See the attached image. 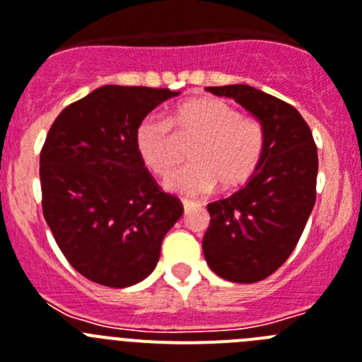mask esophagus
<instances>
[{
	"label": "esophagus",
	"instance_id": "1",
	"mask_svg": "<svg viewBox=\"0 0 362 362\" xmlns=\"http://www.w3.org/2000/svg\"><path fill=\"white\" fill-rule=\"evenodd\" d=\"M182 206H184V213H185V215H189L191 209H193V207H197V204L189 202V200H184V202H182Z\"/></svg>",
	"mask_w": 362,
	"mask_h": 362
}]
</instances>
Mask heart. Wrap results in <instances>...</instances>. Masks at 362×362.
<instances>
[{
  "label": "heart",
  "mask_w": 362,
  "mask_h": 362,
  "mask_svg": "<svg viewBox=\"0 0 362 362\" xmlns=\"http://www.w3.org/2000/svg\"><path fill=\"white\" fill-rule=\"evenodd\" d=\"M191 149V165L168 184L173 193L194 199L211 193L216 184L235 191L246 184L262 160L264 129L255 118L240 115L235 105L215 96H194L178 103L168 122L146 118L138 124L134 147L153 175L169 178L184 160L182 147Z\"/></svg>",
  "instance_id": "obj_1"
}]
</instances>
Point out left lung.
Listing matches in <instances>:
<instances>
[{"mask_svg":"<svg viewBox=\"0 0 362 362\" xmlns=\"http://www.w3.org/2000/svg\"><path fill=\"white\" fill-rule=\"evenodd\" d=\"M233 98L264 129V153L246 187L207 206L211 216L204 257L218 276L259 282L281 268L303 235L315 206L317 146L312 131L290 103L250 86L207 87Z\"/></svg>","mask_w":362,"mask_h":362,"instance_id":"left-lung-1","label":"left lung"}]
</instances>
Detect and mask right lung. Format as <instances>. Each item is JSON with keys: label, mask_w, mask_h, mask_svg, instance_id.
I'll list each match as a JSON object with an SVG mask.
<instances>
[{"label": "right lung", "mask_w": 362, "mask_h": 362, "mask_svg": "<svg viewBox=\"0 0 362 362\" xmlns=\"http://www.w3.org/2000/svg\"><path fill=\"white\" fill-rule=\"evenodd\" d=\"M178 94L103 86L50 125L40 155L43 216L72 268L96 284L127 288L151 275L184 213L134 147L138 124Z\"/></svg>", "instance_id": "right-lung-1"}]
</instances>
